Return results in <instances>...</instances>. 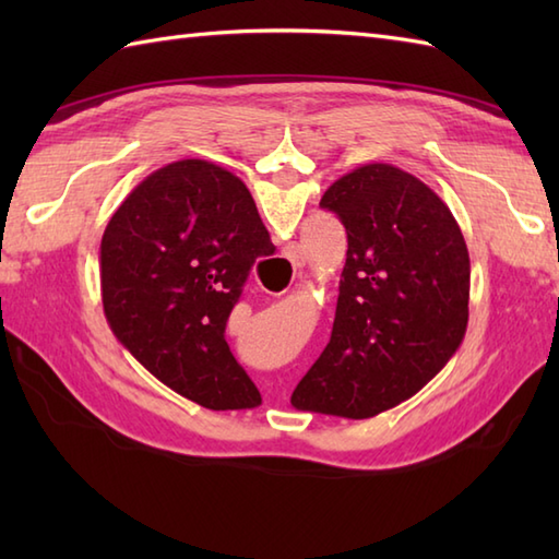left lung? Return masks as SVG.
I'll use <instances>...</instances> for the list:
<instances>
[{
    "mask_svg": "<svg viewBox=\"0 0 559 559\" xmlns=\"http://www.w3.org/2000/svg\"><path fill=\"white\" fill-rule=\"evenodd\" d=\"M319 206L346 225L348 252L331 338L290 403L374 418L418 394L459 350L468 326V247L444 201L389 163L338 177Z\"/></svg>",
    "mask_w": 559,
    "mask_h": 559,
    "instance_id": "left-lung-1",
    "label": "left lung"
}]
</instances>
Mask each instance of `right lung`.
<instances>
[{"instance_id": "right-lung-1", "label": "right lung", "mask_w": 559, "mask_h": 559, "mask_svg": "<svg viewBox=\"0 0 559 559\" xmlns=\"http://www.w3.org/2000/svg\"><path fill=\"white\" fill-rule=\"evenodd\" d=\"M269 230L240 177L185 158L139 182L100 242V290L115 338L177 394L211 411L261 403L225 322Z\"/></svg>"}]
</instances>
